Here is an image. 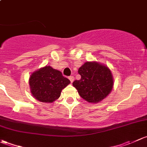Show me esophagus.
I'll return each mask as SVG.
<instances>
[{
	"label": "esophagus",
	"mask_w": 147,
	"mask_h": 147,
	"mask_svg": "<svg viewBox=\"0 0 147 147\" xmlns=\"http://www.w3.org/2000/svg\"><path fill=\"white\" fill-rule=\"evenodd\" d=\"M69 79L70 80L71 82L73 83L74 81V76H69Z\"/></svg>",
	"instance_id": "esophagus-1"
}]
</instances>
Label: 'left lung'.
I'll list each match as a JSON object with an SVG mask.
<instances>
[{"mask_svg":"<svg viewBox=\"0 0 147 147\" xmlns=\"http://www.w3.org/2000/svg\"><path fill=\"white\" fill-rule=\"evenodd\" d=\"M81 79L74 81L78 94L90 103H98L111 93L114 79L110 69L97 61L85 62L78 69Z\"/></svg>","mask_w":147,"mask_h":147,"instance_id":"1","label":"left lung"}]
</instances>
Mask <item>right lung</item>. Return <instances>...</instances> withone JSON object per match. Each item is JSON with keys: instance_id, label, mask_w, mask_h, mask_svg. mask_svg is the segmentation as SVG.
I'll list each match as a JSON object with an SVG mask.
<instances>
[{"instance_id": "right-lung-1", "label": "right lung", "mask_w": 147, "mask_h": 147, "mask_svg": "<svg viewBox=\"0 0 147 147\" xmlns=\"http://www.w3.org/2000/svg\"><path fill=\"white\" fill-rule=\"evenodd\" d=\"M70 84L60 71L45 66L31 74L29 85L31 94L42 102L51 103L61 96V90Z\"/></svg>"}]
</instances>
